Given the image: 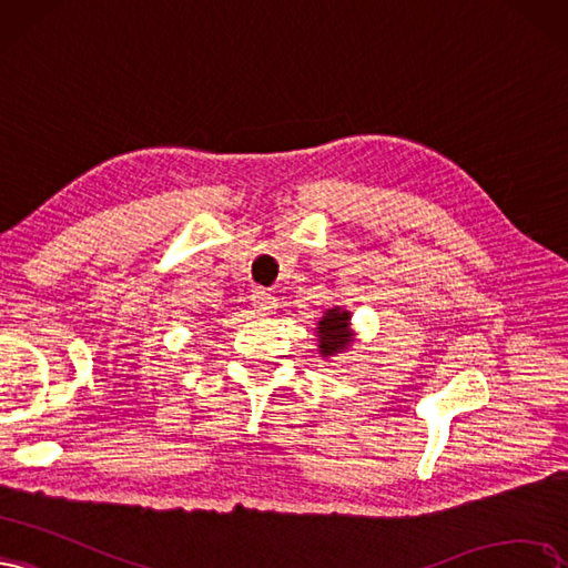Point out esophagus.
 Listing matches in <instances>:
<instances>
[{
  "label": "esophagus",
  "instance_id": "1",
  "mask_svg": "<svg viewBox=\"0 0 568 568\" xmlns=\"http://www.w3.org/2000/svg\"><path fill=\"white\" fill-rule=\"evenodd\" d=\"M250 302H252L254 311H257V314H262V316L271 314V311H273V308H276V297H273V295H271V292H266L264 287H257V290H252V295H250Z\"/></svg>",
  "mask_w": 568,
  "mask_h": 568
}]
</instances>
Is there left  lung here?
<instances>
[{"mask_svg":"<svg viewBox=\"0 0 568 568\" xmlns=\"http://www.w3.org/2000/svg\"><path fill=\"white\" fill-rule=\"evenodd\" d=\"M352 314L349 311H342V308H331L327 314L323 316V321L318 323V352L323 356H335L339 352H344L346 346L352 342L349 331H346V325H349Z\"/></svg>","mask_w":568,"mask_h":568,"instance_id":"8db88e82","label":"left lung"}]
</instances>
